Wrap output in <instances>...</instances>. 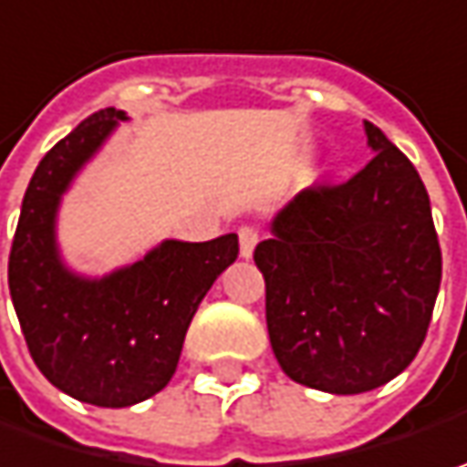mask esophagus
<instances>
[{
	"mask_svg": "<svg viewBox=\"0 0 467 467\" xmlns=\"http://www.w3.org/2000/svg\"><path fill=\"white\" fill-rule=\"evenodd\" d=\"M237 237H240V255H243V258H251L255 251V245H258V230L251 227V224H243V227L237 230Z\"/></svg>",
	"mask_w": 467,
	"mask_h": 467,
	"instance_id": "34e87169",
	"label": "esophagus"
}]
</instances>
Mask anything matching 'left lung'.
I'll return each mask as SVG.
<instances>
[{"instance_id":"1","label":"left lung","mask_w":467,"mask_h":467,"mask_svg":"<svg viewBox=\"0 0 467 467\" xmlns=\"http://www.w3.org/2000/svg\"><path fill=\"white\" fill-rule=\"evenodd\" d=\"M363 128L374 159L342 185L300 191L254 254L282 371L329 395L371 392L410 366L441 282L416 167L376 125Z\"/></svg>"}]
</instances>
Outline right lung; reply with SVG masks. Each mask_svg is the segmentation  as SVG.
Masks as SVG:
<instances>
[{
	"instance_id": "obj_1",
	"label": "right lung",
	"mask_w": 467,
	"mask_h": 467,
	"mask_svg": "<svg viewBox=\"0 0 467 467\" xmlns=\"http://www.w3.org/2000/svg\"><path fill=\"white\" fill-rule=\"evenodd\" d=\"M128 119L107 107L83 119L36 167L10 251V295L38 371L99 408H128L172 379L185 332L213 279L237 258V234L164 240L107 276L70 272L57 248V212L75 174Z\"/></svg>"
}]
</instances>
